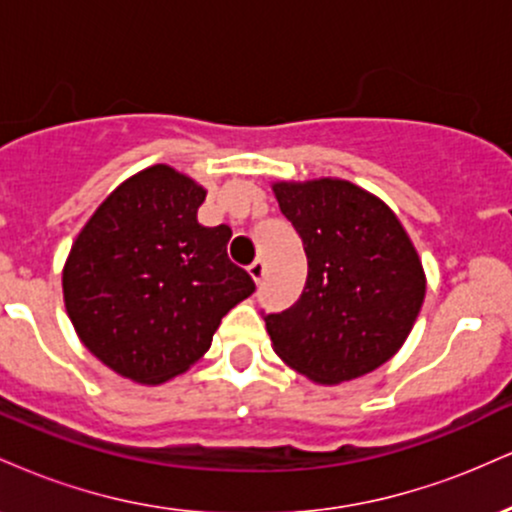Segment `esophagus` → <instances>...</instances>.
<instances>
[{"instance_id": "esophagus-1", "label": "esophagus", "mask_w": 512, "mask_h": 512, "mask_svg": "<svg viewBox=\"0 0 512 512\" xmlns=\"http://www.w3.org/2000/svg\"><path fill=\"white\" fill-rule=\"evenodd\" d=\"M248 272H250L252 279H255L257 284H260L262 276H264V262H262V260H255V262H252L250 267H248Z\"/></svg>"}]
</instances>
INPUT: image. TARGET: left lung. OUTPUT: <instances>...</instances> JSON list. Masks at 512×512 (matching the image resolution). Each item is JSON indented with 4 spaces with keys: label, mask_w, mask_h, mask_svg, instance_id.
<instances>
[{
    "label": "left lung",
    "mask_w": 512,
    "mask_h": 512,
    "mask_svg": "<svg viewBox=\"0 0 512 512\" xmlns=\"http://www.w3.org/2000/svg\"><path fill=\"white\" fill-rule=\"evenodd\" d=\"M303 240L305 289L264 315L274 351L315 383H344L397 354L424 303L419 255L387 204L346 180L276 182Z\"/></svg>",
    "instance_id": "obj_1"
}]
</instances>
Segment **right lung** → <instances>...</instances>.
<instances>
[{
    "label": "right lung",
    "instance_id": "obj_1",
    "mask_svg": "<svg viewBox=\"0 0 512 512\" xmlns=\"http://www.w3.org/2000/svg\"><path fill=\"white\" fill-rule=\"evenodd\" d=\"M207 192L170 166L122 182L64 264V305L93 356L134 383L185 373L211 346L221 317L255 291L228 260L231 228H207Z\"/></svg>",
    "mask_w": 512,
    "mask_h": 512
}]
</instances>
